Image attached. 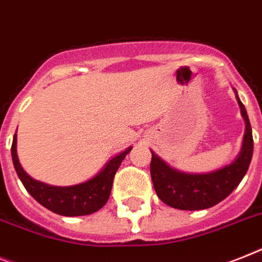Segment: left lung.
I'll return each instance as SVG.
<instances>
[{"mask_svg":"<svg viewBox=\"0 0 262 262\" xmlns=\"http://www.w3.org/2000/svg\"><path fill=\"white\" fill-rule=\"evenodd\" d=\"M246 122L239 156L231 164L210 173H183L171 168L152 152L150 176L157 196L179 210H205L222 202L244 179L253 156L252 126L245 106L237 97Z\"/></svg>","mask_w":262,"mask_h":262,"instance_id":"left-lung-1","label":"left lung"}]
</instances>
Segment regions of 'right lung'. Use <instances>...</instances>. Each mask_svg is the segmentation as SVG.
<instances>
[{"mask_svg":"<svg viewBox=\"0 0 262 262\" xmlns=\"http://www.w3.org/2000/svg\"><path fill=\"white\" fill-rule=\"evenodd\" d=\"M17 136L14 135L12 142V159L17 175L27 191L39 202L40 205L48 208L50 211L64 216L89 215L98 211L106 205L112 192L113 179L117 169L132 148H127L105 165L97 176L84 183L71 187H55L48 186L46 183L32 179L23 169L16 149Z\"/></svg>","mask_w":262,"mask_h":262,"instance_id":"right-lung-1","label":"right lung"}]
</instances>
